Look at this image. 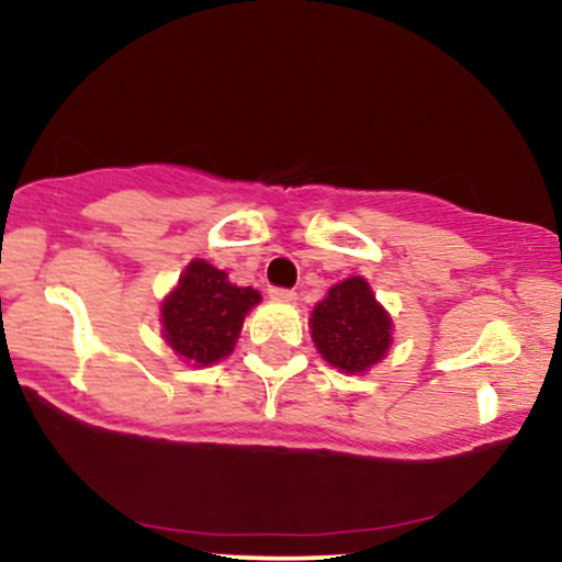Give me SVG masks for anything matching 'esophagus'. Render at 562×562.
Returning <instances> with one entry per match:
<instances>
[{"label": "esophagus", "mask_w": 562, "mask_h": 562, "mask_svg": "<svg viewBox=\"0 0 562 562\" xmlns=\"http://www.w3.org/2000/svg\"><path fill=\"white\" fill-rule=\"evenodd\" d=\"M269 295L277 301H288V303L295 301V290H285V288H269Z\"/></svg>", "instance_id": "obj_1"}]
</instances>
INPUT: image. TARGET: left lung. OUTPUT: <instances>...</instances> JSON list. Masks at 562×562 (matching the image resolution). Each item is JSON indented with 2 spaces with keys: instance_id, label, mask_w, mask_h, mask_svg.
I'll return each mask as SVG.
<instances>
[{
  "instance_id": "8db88e82",
  "label": "left lung",
  "mask_w": 562,
  "mask_h": 562,
  "mask_svg": "<svg viewBox=\"0 0 562 562\" xmlns=\"http://www.w3.org/2000/svg\"><path fill=\"white\" fill-rule=\"evenodd\" d=\"M308 330L327 364L346 375H364L389 353L393 319L364 277H346L314 306Z\"/></svg>"
}]
</instances>
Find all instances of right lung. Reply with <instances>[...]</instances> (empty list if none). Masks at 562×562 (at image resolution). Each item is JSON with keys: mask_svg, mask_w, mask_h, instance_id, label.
I'll return each instance as SVG.
<instances>
[{"mask_svg": "<svg viewBox=\"0 0 562 562\" xmlns=\"http://www.w3.org/2000/svg\"><path fill=\"white\" fill-rule=\"evenodd\" d=\"M259 301V290L235 285L224 269L192 259L160 303V333L184 364L211 367L235 351L245 314Z\"/></svg>", "mask_w": 562, "mask_h": 562, "instance_id": "right-lung-1", "label": "right lung"}]
</instances>
